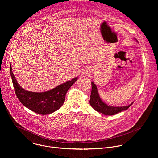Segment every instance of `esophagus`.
<instances>
[{"label":"esophagus","instance_id":"obj_1","mask_svg":"<svg viewBox=\"0 0 158 158\" xmlns=\"http://www.w3.org/2000/svg\"><path fill=\"white\" fill-rule=\"evenodd\" d=\"M89 73V70L87 69V68H84V69H82V74H83V75H86V74H87L88 73Z\"/></svg>","mask_w":158,"mask_h":158}]
</instances>
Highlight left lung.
I'll return each instance as SVG.
<instances>
[{
	"label": "left lung",
	"instance_id": "left-lung-1",
	"mask_svg": "<svg viewBox=\"0 0 158 158\" xmlns=\"http://www.w3.org/2000/svg\"><path fill=\"white\" fill-rule=\"evenodd\" d=\"M91 84L92 91L91 96H90L91 97V99H90L89 103L93 107V108L95 110L101 112V113H102L106 116L115 115L123 110H125L127 109L134 102H132L131 104L128 106L122 107H114L108 106L107 104H106L101 100L98 93L96 85L93 82H91Z\"/></svg>",
	"mask_w": 158,
	"mask_h": 158
}]
</instances>
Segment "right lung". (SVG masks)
Returning a JSON list of instances; mask_svg holds the SVG:
<instances>
[{"instance_id": "right-lung-1", "label": "right lung", "mask_w": 158, "mask_h": 158, "mask_svg": "<svg viewBox=\"0 0 158 158\" xmlns=\"http://www.w3.org/2000/svg\"><path fill=\"white\" fill-rule=\"evenodd\" d=\"M10 73L15 94L20 102L30 110L42 115L52 113L59 109L64 102L67 91L77 79L76 77L50 91L35 93L26 91L19 85L12 71L11 65Z\"/></svg>"}]
</instances>
